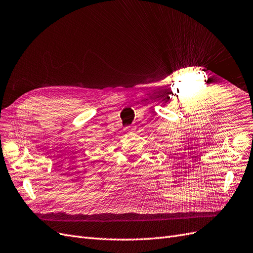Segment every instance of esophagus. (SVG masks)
<instances>
[{
    "label": "esophagus",
    "instance_id": "obj_1",
    "mask_svg": "<svg viewBox=\"0 0 253 253\" xmlns=\"http://www.w3.org/2000/svg\"><path fill=\"white\" fill-rule=\"evenodd\" d=\"M126 128H127V129H131V131H133V129H134L133 126H127Z\"/></svg>",
    "mask_w": 253,
    "mask_h": 253
}]
</instances>
